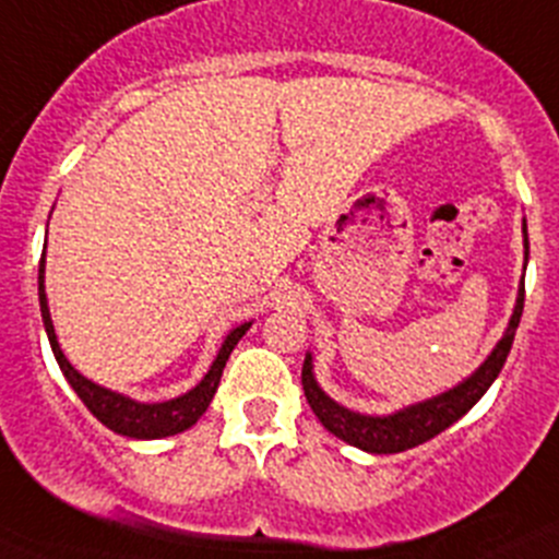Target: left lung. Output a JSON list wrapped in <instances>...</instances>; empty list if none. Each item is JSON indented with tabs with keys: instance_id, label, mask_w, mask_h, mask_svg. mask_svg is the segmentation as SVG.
<instances>
[{
	"instance_id": "obj_1",
	"label": "left lung",
	"mask_w": 559,
	"mask_h": 559,
	"mask_svg": "<svg viewBox=\"0 0 559 559\" xmlns=\"http://www.w3.org/2000/svg\"><path fill=\"white\" fill-rule=\"evenodd\" d=\"M524 247H527L530 254L527 225H524ZM522 312L524 280L522 288H519V299H515V310L508 323V332L499 340L497 348L491 350V356H488L486 362L477 368V373L469 376L464 384L433 397V401L417 403V406H408L403 412L390 414V417H365V414L348 412V408L337 406L329 395H323V390L312 379V359L307 354L305 368H301V386H305L307 403H310V408L316 412V417L321 419V425L329 433H334L343 442L354 444V448H362L368 453H403V450L417 448V444L428 442L436 433H442L444 428H450L455 419L464 417L486 395V390L493 384V379L502 370L504 359H508L515 329H519V321H522Z\"/></svg>"
}]
</instances>
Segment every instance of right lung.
I'll list each match as a JSON object with an SVG mask.
<instances>
[{"mask_svg":"<svg viewBox=\"0 0 559 559\" xmlns=\"http://www.w3.org/2000/svg\"><path fill=\"white\" fill-rule=\"evenodd\" d=\"M37 296H40V312H44V323H46V332H49L51 350H55L57 362H60L68 384L76 390V395L82 397L84 406H87L90 412H93L95 417L106 425V428L115 430V433L131 436V439H162V436L180 433V430L191 428L197 419L203 417L205 408H209L211 401H214V392H216V386H219L222 370H225L233 348H236L238 340L247 334V329L252 326V323H241V326L233 329V332L227 334V340L222 343V348H219V354H216L211 370L191 392H186V395L175 397V401H167V403H136V401H131V397L117 395V392H109V390H104V386L87 381L66 359L60 343H57L55 326H51L49 307H46L44 260H40V271H37Z\"/></svg>","mask_w":559,"mask_h":559,"instance_id":"obj_1","label":"right lung"}]
</instances>
